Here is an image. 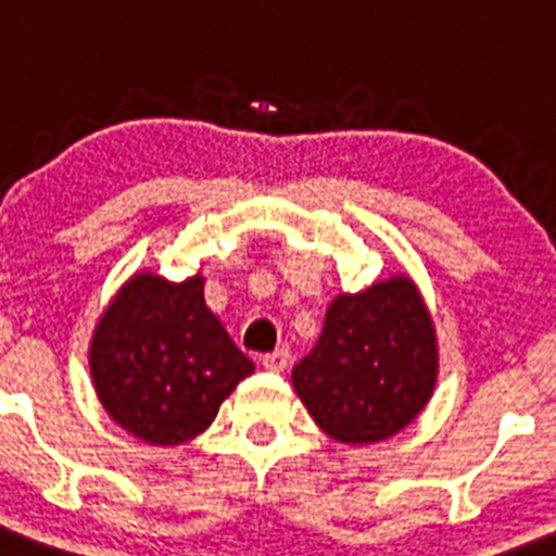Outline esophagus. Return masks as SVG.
<instances>
[{
  "mask_svg": "<svg viewBox=\"0 0 556 556\" xmlns=\"http://www.w3.org/2000/svg\"><path fill=\"white\" fill-rule=\"evenodd\" d=\"M288 365H291V353L288 350H274L263 358V367L270 372H286Z\"/></svg>",
  "mask_w": 556,
  "mask_h": 556,
  "instance_id": "obj_1",
  "label": "esophagus"
}]
</instances>
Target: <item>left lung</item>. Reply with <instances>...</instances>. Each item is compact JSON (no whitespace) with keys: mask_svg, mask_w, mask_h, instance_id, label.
<instances>
[{"mask_svg":"<svg viewBox=\"0 0 556 556\" xmlns=\"http://www.w3.org/2000/svg\"><path fill=\"white\" fill-rule=\"evenodd\" d=\"M293 390L321 432L379 444L424 413L438 384V333L409 274L339 293L316 348L293 367Z\"/></svg>","mask_w":556,"mask_h":556,"instance_id":"obj_1","label":"left lung"}]
</instances>
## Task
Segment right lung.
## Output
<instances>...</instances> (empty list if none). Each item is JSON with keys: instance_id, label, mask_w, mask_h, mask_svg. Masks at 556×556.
I'll use <instances>...</instances> for the list:
<instances>
[{"instance_id": "obj_1", "label": "right lung", "mask_w": 556, "mask_h": 556, "mask_svg": "<svg viewBox=\"0 0 556 556\" xmlns=\"http://www.w3.org/2000/svg\"><path fill=\"white\" fill-rule=\"evenodd\" d=\"M206 277L169 282L135 270L101 311L90 376L112 421L149 446H180L206 432L251 362L203 300Z\"/></svg>"}]
</instances>
